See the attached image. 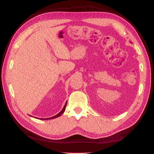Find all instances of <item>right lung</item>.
Listing matches in <instances>:
<instances>
[{"label":"right lung","mask_w":154,"mask_h":154,"mask_svg":"<svg viewBox=\"0 0 154 154\" xmlns=\"http://www.w3.org/2000/svg\"><path fill=\"white\" fill-rule=\"evenodd\" d=\"M66 104H67V102L66 103V104H65V105H64V106H63V108L62 109V111H61L58 114H57L56 115H55V116H54V117H50V118H47V119H40L41 120H48V119H55V118H57V117H60V115H62V114L63 112H64V111H65V109H66Z\"/></svg>","instance_id":"add662e5"}]
</instances>
